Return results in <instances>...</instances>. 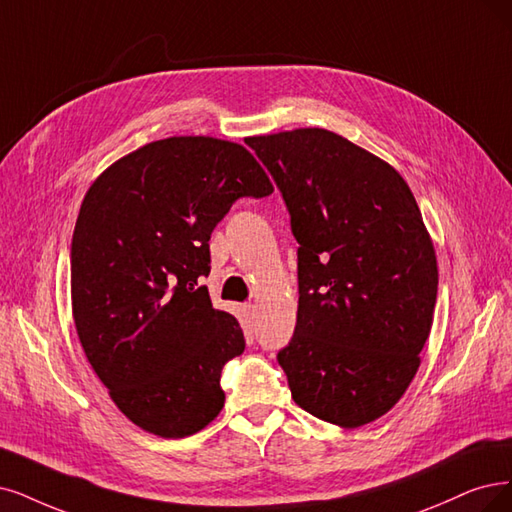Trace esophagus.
Instances as JSON below:
<instances>
[{
  "label": "esophagus",
  "instance_id": "1",
  "mask_svg": "<svg viewBox=\"0 0 512 512\" xmlns=\"http://www.w3.org/2000/svg\"><path fill=\"white\" fill-rule=\"evenodd\" d=\"M244 312H246V318H253L255 316V304H246Z\"/></svg>",
  "mask_w": 512,
  "mask_h": 512
}]
</instances>
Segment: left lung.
Returning a JSON list of instances; mask_svg holds the SVG:
<instances>
[{"label": "left lung", "mask_w": 512, "mask_h": 512, "mask_svg": "<svg viewBox=\"0 0 512 512\" xmlns=\"http://www.w3.org/2000/svg\"><path fill=\"white\" fill-rule=\"evenodd\" d=\"M299 242L295 333L278 352L293 401L358 428L388 413L420 367L437 255L396 170L325 128L251 137Z\"/></svg>", "instance_id": "1"}]
</instances>
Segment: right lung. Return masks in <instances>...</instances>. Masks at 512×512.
I'll return each instance as SVG.
<instances>
[{
    "label": "right lung",
    "instance_id": "right-lung-1",
    "mask_svg": "<svg viewBox=\"0 0 512 512\" xmlns=\"http://www.w3.org/2000/svg\"><path fill=\"white\" fill-rule=\"evenodd\" d=\"M272 192L249 149L213 137L147 143L86 192L71 240L75 331L111 401L145 432L183 439L223 409L221 369L244 335L202 285L208 240L238 198Z\"/></svg>",
    "mask_w": 512,
    "mask_h": 512
}]
</instances>
